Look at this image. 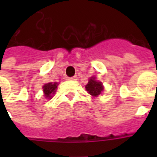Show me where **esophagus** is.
Instances as JSON below:
<instances>
[{
	"label": "esophagus",
	"instance_id": "obj_1",
	"mask_svg": "<svg viewBox=\"0 0 157 157\" xmlns=\"http://www.w3.org/2000/svg\"><path fill=\"white\" fill-rule=\"evenodd\" d=\"M76 78H77V76L76 75H75V76H72V77H69V80H76Z\"/></svg>",
	"mask_w": 157,
	"mask_h": 157
}]
</instances>
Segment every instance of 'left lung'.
<instances>
[{"instance_id": "left-lung-1", "label": "left lung", "mask_w": 157, "mask_h": 157, "mask_svg": "<svg viewBox=\"0 0 157 157\" xmlns=\"http://www.w3.org/2000/svg\"><path fill=\"white\" fill-rule=\"evenodd\" d=\"M86 89L89 94H91L93 97H97L101 94V92L103 90V86H102V82L96 81V79L92 77L89 80L87 85L86 86Z\"/></svg>"}]
</instances>
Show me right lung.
I'll list each match as a JSON object with an SVG mask.
<instances>
[{
  "label": "right lung",
  "instance_id": "obj_1",
  "mask_svg": "<svg viewBox=\"0 0 157 157\" xmlns=\"http://www.w3.org/2000/svg\"><path fill=\"white\" fill-rule=\"evenodd\" d=\"M58 83L54 82V83H47L43 86L44 89V96L46 98H51V94H54L55 92V90L57 88Z\"/></svg>",
  "mask_w": 157,
  "mask_h": 157
}]
</instances>
